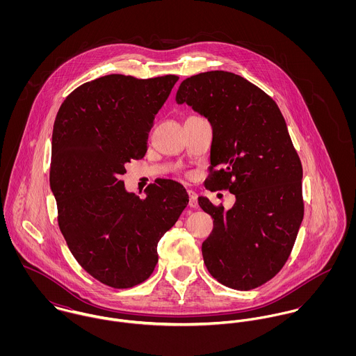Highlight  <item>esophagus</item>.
<instances>
[{"instance_id": "1", "label": "esophagus", "mask_w": 356, "mask_h": 356, "mask_svg": "<svg viewBox=\"0 0 356 356\" xmlns=\"http://www.w3.org/2000/svg\"><path fill=\"white\" fill-rule=\"evenodd\" d=\"M188 193H189V207L196 208L199 205L197 204V195L193 191H188Z\"/></svg>"}]
</instances>
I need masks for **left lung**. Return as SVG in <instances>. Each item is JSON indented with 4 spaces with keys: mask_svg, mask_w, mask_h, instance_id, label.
I'll use <instances>...</instances> for the list:
<instances>
[{
    "mask_svg": "<svg viewBox=\"0 0 356 356\" xmlns=\"http://www.w3.org/2000/svg\"><path fill=\"white\" fill-rule=\"evenodd\" d=\"M175 100L212 126L205 188L236 195L227 211L199 197L213 219L202 247L204 263L225 286L257 288L286 263L305 215L303 167L285 119L261 89L227 71L186 78Z\"/></svg>",
    "mask_w": 356,
    "mask_h": 356,
    "instance_id": "8db88e82",
    "label": "left lung"
}]
</instances>
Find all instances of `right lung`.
<instances>
[{"mask_svg": "<svg viewBox=\"0 0 356 356\" xmlns=\"http://www.w3.org/2000/svg\"><path fill=\"white\" fill-rule=\"evenodd\" d=\"M178 79L105 75L68 95L54 120L49 181L60 232L83 270L111 288L151 277L159 240L189 203L175 181L157 179L140 199L120 178L126 163L145 156L154 115Z\"/></svg>", "mask_w": 356, "mask_h": 356, "instance_id": "right-lung-1", "label": "right lung"}]
</instances>
